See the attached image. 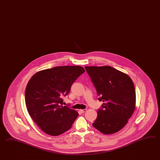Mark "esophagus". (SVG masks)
I'll return each instance as SVG.
<instances>
[{"label": "esophagus", "instance_id": "esophagus-1", "mask_svg": "<svg viewBox=\"0 0 160 160\" xmlns=\"http://www.w3.org/2000/svg\"><path fill=\"white\" fill-rule=\"evenodd\" d=\"M87 111V109H80V112H82V113H84Z\"/></svg>", "mask_w": 160, "mask_h": 160}]
</instances>
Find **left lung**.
Returning <instances> with one entry per match:
<instances>
[{
	"instance_id": "obj_1",
	"label": "left lung",
	"mask_w": 160,
	"mask_h": 160,
	"mask_svg": "<svg viewBox=\"0 0 160 160\" xmlns=\"http://www.w3.org/2000/svg\"><path fill=\"white\" fill-rule=\"evenodd\" d=\"M85 69L104 102L92 124L102 133H115L127 124L136 107L133 82L128 75L110 66L87 67Z\"/></svg>"
}]
</instances>
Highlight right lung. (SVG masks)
I'll use <instances>...</instances> for the list:
<instances>
[{"instance_id":"add662e5","label":"right lung","mask_w":160,"mask_h":160,"mask_svg":"<svg viewBox=\"0 0 160 160\" xmlns=\"http://www.w3.org/2000/svg\"><path fill=\"white\" fill-rule=\"evenodd\" d=\"M84 72L80 66H60L39 71L30 78L25 92L27 109L44 133L59 136L72 127L78 113L62 106V98Z\"/></svg>"}]
</instances>
